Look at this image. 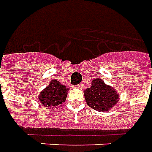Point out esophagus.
<instances>
[{
    "label": "esophagus",
    "mask_w": 152,
    "mask_h": 152,
    "mask_svg": "<svg viewBox=\"0 0 152 152\" xmlns=\"http://www.w3.org/2000/svg\"><path fill=\"white\" fill-rule=\"evenodd\" d=\"M83 87V83H80V84H78V85H77L75 88H82Z\"/></svg>",
    "instance_id": "obj_1"
}]
</instances>
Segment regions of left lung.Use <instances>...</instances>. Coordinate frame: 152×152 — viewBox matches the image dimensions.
Here are the masks:
<instances>
[{
    "label": "left lung",
    "instance_id": "1",
    "mask_svg": "<svg viewBox=\"0 0 152 152\" xmlns=\"http://www.w3.org/2000/svg\"><path fill=\"white\" fill-rule=\"evenodd\" d=\"M90 88L83 91L85 100L89 107L99 112L110 110L119 101V94L102 79L95 78Z\"/></svg>",
    "mask_w": 152,
    "mask_h": 152
}]
</instances>
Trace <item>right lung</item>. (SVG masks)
<instances>
[{"instance_id":"obj_1","label":"right lung","mask_w":152,"mask_h":152,"mask_svg":"<svg viewBox=\"0 0 152 152\" xmlns=\"http://www.w3.org/2000/svg\"><path fill=\"white\" fill-rule=\"evenodd\" d=\"M68 88L65 85L53 79L38 95V99L43 106L48 109H57L66 100Z\"/></svg>"}]
</instances>
